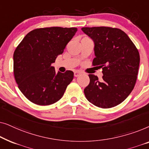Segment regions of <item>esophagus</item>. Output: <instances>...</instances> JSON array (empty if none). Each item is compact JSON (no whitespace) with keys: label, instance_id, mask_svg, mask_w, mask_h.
I'll use <instances>...</instances> for the list:
<instances>
[{"label":"esophagus","instance_id":"esophagus-1","mask_svg":"<svg viewBox=\"0 0 149 149\" xmlns=\"http://www.w3.org/2000/svg\"><path fill=\"white\" fill-rule=\"evenodd\" d=\"M81 74V72H79V71H76V72H74V77H76L80 76Z\"/></svg>","mask_w":149,"mask_h":149}]
</instances>
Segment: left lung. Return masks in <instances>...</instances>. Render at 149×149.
Instances as JSON below:
<instances>
[{"label": "left lung", "instance_id": "1", "mask_svg": "<svg viewBox=\"0 0 149 149\" xmlns=\"http://www.w3.org/2000/svg\"><path fill=\"white\" fill-rule=\"evenodd\" d=\"M81 30L94 42L93 66L102 68V80L89 74L84 89L89 102L102 109L121 104L135 86L140 64L139 52L127 34L116 28L85 27Z\"/></svg>", "mask_w": 149, "mask_h": 149}]
</instances>
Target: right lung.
I'll return each instance as SVG.
<instances>
[{
  "label": "right lung",
  "instance_id": "add662e5",
  "mask_svg": "<svg viewBox=\"0 0 149 149\" xmlns=\"http://www.w3.org/2000/svg\"><path fill=\"white\" fill-rule=\"evenodd\" d=\"M77 28H37L25 36L13 54V73L19 90L36 104H52L63 96L74 73L56 72L52 63L62 54Z\"/></svg>",
  "mask_w": 149,
  "mask_h": 149
}]
</instances>
